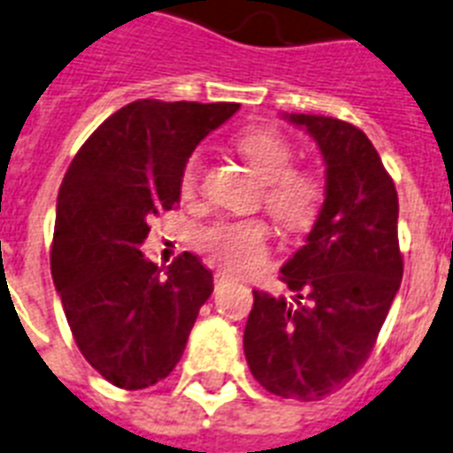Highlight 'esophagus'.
<instances>
[{"instance_id": "obj_1", "label": "esophagus", "mask_w": 453, "mask_h": 453, "mask_svg": "<svg viewBox=\"0 0 453 453\" xmlns=\"http://www.w3.org/2000/svg\"><path fill=\"white\" fill-rule=\"evenodd\" d=\"M226 279H229V274H224V272H217V274H215V283H217V286H219V283H222V281H226Z\"/></svg>"}]
</instances>
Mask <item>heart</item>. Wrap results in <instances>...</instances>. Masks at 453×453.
Masks as SVG:
<instances>
[{"label":"heart","mask_w":453,"mask_h":453,"mask_svg":"<svg viewBox=\"0 0 453 453\" xmlns=\"http://www.w3.org/2000/svg\"><path fill=\"white\" fill-rule=\"evenodd\" d=\"M250 167L265 179V208L283 229L303 231L314 224L321 203L324 187L317 174L307 170H296V149L293 143L276 129L252 127L245 129L236 142ZM201 174V157H188L181 177L184 191H194ZM269 229L262 219H222L203 229V245L212 252V257L234 266L250 269L259 265L266 252Z\"/></svg>","instance_id":"obj_1"}]
</instances>
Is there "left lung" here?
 <instances>
[{
	"label": "left lung",
	"instance_id": "left-lung-1",
	"mask_svg": "<svg viewBox=\"0 0 453 453\" xmlns=\"http://www.w3.org/2000/svg\"><path fill=\"white\" fill-rule=\"evenodd\" d=\"M314 136L326 198L307 241L281 266L293 297L252 290L243 349L265 390L317 402L366 364L402 283L399 201L359 127L326 115H286Z\"/></svg>",
	"mask_w": 453,
	"mask_h": 453
}]
</instances>
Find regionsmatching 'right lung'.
<instances>
[{
    "instance_id": "right-lung-1",
    "label": "right lung",
    "mask_w": 453,
    "mask_h": 453,
    "mask_svg": "<svg viewBox=\"0 0 453 453\" xmlns=\"http://www.w3.org/2000/svg\"><path fill=\"white\" fill-rule=\"evenodd\" d=\"M238 104L139 99L101 122L73 157L56 203L51 276L84 359L122 390L172 373L212 272L191 252L167 269L139 250L179 203L188 157Z\"/></svg>"
}]
</instances>
